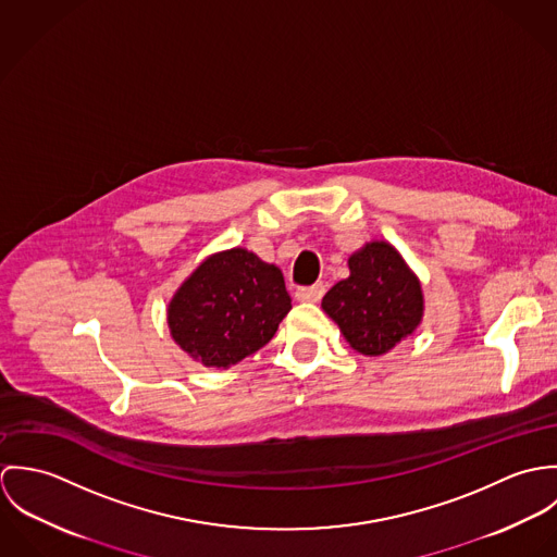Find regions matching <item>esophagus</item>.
<instances>
[{
    "label": "esophagus",
    "mask_w": 557,
    "mask_h": 557,
    "mask_svg": "<svg viewBox=\"0 0 557 557\" xmlns=\"http://www.w3.org/2000/svg\"><path fill=\"white\" fill-rule=\"evenodd\" d=\"M325 292V285L323 283H315L311 287H298L296 289V300L298 302H319L321 296Z\"/></svg>",
    "instance_id": "1"
}]
</instances>
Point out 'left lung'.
I'll list each match as a JSON object with an SVG mask.
<instances>
[{
	"label": "left lung",
	"instance_id": "left-lung-1",
	"mask_svg": "<svg viewBox=\"0 0 557 557\" xmlns=\"http://www.w3.org/2000/svg\"><path fill=\"white\" fill-rule=\"evenodd\" d=\"M349 276L321 300L347 343L364 356H382L422 321L424 300L418 276L397 248L375 239L349 257Z\"/></svg>",
	"mask_w": 557,
	"mask_h": 557
}]
</instances>
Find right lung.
Returning <instances> with one entry per match:
<instances>
[{"label": "right lung", "mask_w": 557, "mask_h": 557, "mask_svg": "<svg viewBox=\"0 0 557 557\" xmlns=\"http://www.w3.org/2000/svg\"><path fill=\"white\" fill-rule=\"evenodd\" d=\"M283 272L246 248L208 257L175 292L166 321L195 360L230 369L261 349L289 313Z\"/></svg>", "instance_id": "right-lung-1"}]
</instances>
